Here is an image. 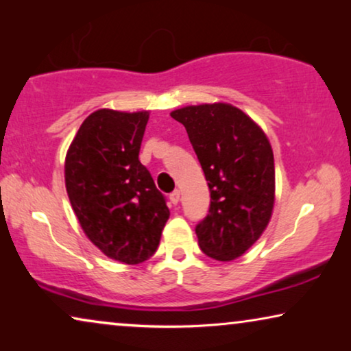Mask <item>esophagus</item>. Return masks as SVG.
Listing matches in <instances>:
<instances>
[{
  "instance_id": "1",
  "label": "esophagus",
  "mask_w": 351,
  "mask_h": 351,
  "mask_svg": "<svg viewBox=\"0 0 351 351\" xmlns=\"http://www.w3.org/2000/svg\"><path fill=\"white\" fill-rule=\"evenodd\" d=\"M169 199H171V203L172 204H179V201H180V191L179 190H176V191H172V193L169 195Z\"/></svg>"
}]
</instances>
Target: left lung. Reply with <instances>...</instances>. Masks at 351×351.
Masks as SVG:
<instances>
[{"instance_id": "left-lung-1", "label": "left lung", "mask_w": 351, "mask_h": 351, "mask_svg": "<svg viewBox=\"0 0 351 351\" xmlns=\"http://www.w3.org/2000/svg\"><path fill=\"white\" fill-rule=\"evenodd\" d=\"M186 129L210 191V208L196 225L208 257H241L265 232L275 206V160L267 134L232 104L189 105L171 112Z\"/></svg>"}]
</instances>
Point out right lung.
I'll use <instances>...</instances> for the list:
<instances>
[{
	"label": "right lung",
	"instance_id": "1",
	"mask_svg": "<svg viewBox=\"0 0 351 351\" xmlns=\"http://www.w3.org/2000/svg\"><path fill=\"white\" fill-rule=\"evenodd\" d=\"M150 112L100 108L81 124L65 156V186L89 241L128 265L155 254L169 219L165 196L138 161Z\"/></svg>",
	"mask_w": 351,
	"mask_h": 351
}]
</instances>
